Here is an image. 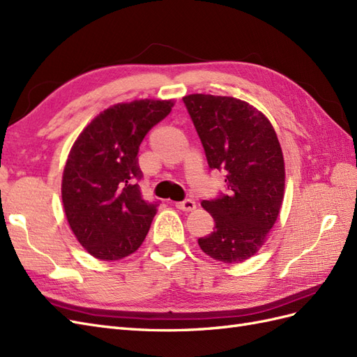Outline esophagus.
<instances>
[{"label": "esophagus", "instance_id": "esophagus-1", "mask_svg": "<svg viewBox=\"0 0 357 357\" xmlns=\"http://www.w3.org/2000/svg\"><path fill=\"white\" fill-rule=\"evenodd\" d=\"M176 207H177L178 210H183V211H192V210L197 208V204H195V201L185 199V201L176 202Z\"/></svg>", "mask_w": 357, "mask_h": 357}]
</instances>
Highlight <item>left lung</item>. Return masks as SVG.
Masks as SVG:
<instances>
[{
	"instance_id": "1",
	"label": "left lung",
	"mask_w": 357,
	"mask_h": 357,
	"mask_svg": "<svg viewBox=\"0 0 357 357\" xmlns=\"http://www.w3.org/2000/svg\"><path fill=\"white\" fill-rule=\"evenodd\" d=\"M211 169L227 171L228 195L202 199L215 228L198 245L216 261L243 263L266 243L284 201L285 163L271 120L229 96L183 98Z\"/></svg>"
}]
</instances>
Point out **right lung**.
Segmentation results:
<instances>
[{
  "label": "right lung",
  "mask_w": 357,
  "mask_h": 357,
  "mask_svg": "<svg viewBox=\"0 0 357 357\" xmlns=\"http://www.w3.org/2000/svg\"><path fill=\"white\" fill-rule=\"evenodd\" d=\"M176 102L139 99L112 105L86 124L67 156L61 199L81 246L102 261L129 257L146 238L159 204L141 198L138 150Z\"/></svg>",
  "instance_id": "right-lung-1"
}]
</instances>
